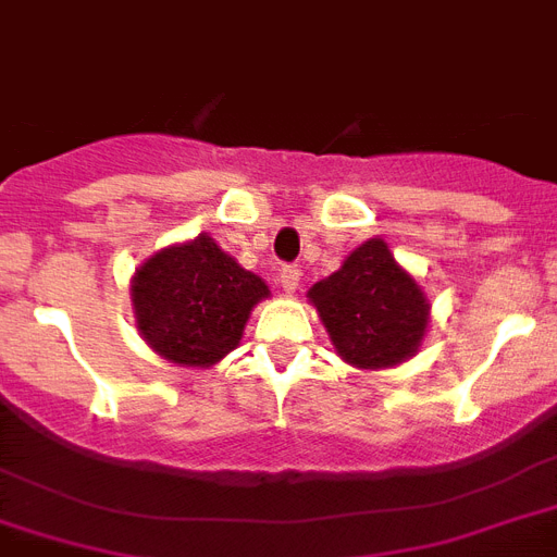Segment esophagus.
I'll return each instance as SVG.
<instances>
[{"label":"esophagus","instance_id":"obj_1","mask_svg":"<svg viewBox=\"0 0 557 557\" xmlns=\"http://www.w3.org/2000/svg\"><path fill=\"white\" fill-rule=\"evenodd\" d=\"M280 286H283L286 294L297 292V286H300V269L297 265H283L280 269Z\"/></svg>","mask_w":557,"mask_h":557}]
</instances>
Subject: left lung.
<instances>
[{"mask_svg": "<svg viewBox=\"0 0 557 557\" xmlns=\"http://www.w3.org/2000/svg\"><path fill=\"white\" fill-rule=\"evenodd\" d=\"M332 346L357 369H388L418 351L429 300L383 239H366L332 277L309 288Z\"/></svg>", "mask_w": 557, "mask_h": 557, "instance_id": "1", "label": "left lung"}]
</instances>
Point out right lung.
Listing matches in <instances>:
<instances>
[{"instance_id": "1", "label": "right lung", "mask_w": 557, "mask_h": 557, "mask_svg": "<svg viewBox=\"0 0 557 557\" xmlns=\"http://www.w3.org/2000/svg\"><path fill=\"white\" fill-rule=\"evenodd\" d=\"M269 297L263 280L208 234L148 257L131 280L143 341L176 366L208 369L237 349L248 314Z\"/></svg>"}]
</instances>
